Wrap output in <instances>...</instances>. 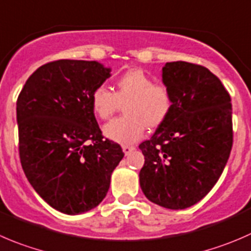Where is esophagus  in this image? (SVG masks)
<instances>
[{
  "instance_id": "34e87169",
  "label": "esophagus",
  "mask_w": 251,
  "mask_h": 251,
  "mask_svg": "<svg viewBox=\"0 0 251 251\" xmlns=\"http://www.w3.org/2000/svg\"><path fill=\"white\" fill-rule=\"evenodd\" d=\"M122 150H123V152H125V155H129V153H130L131 151L135 150V148H134V146L125 145V146H123V148H122Z\"/></svg>"
}]
</instances>
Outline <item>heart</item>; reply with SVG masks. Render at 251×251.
<instances>
[{
  "instance_id": "1",
  "label": "heart",
  "mask_w": 251,
  "mask_h": 251,
  "mask_svg": "<svg viewBox=\"0 0 251 251\" xmlns=\"http://www.w3.org/2000/svg\"><path fill=\"white\" fill-rule=\"evenodd\" d=\"M115 93L98 86L91 94V107L101 120H110L125 105V117L103 126V134L120 144H133L148 128H157L173 110L170 88L155 84L141 69H130L115 83Z\"/></svg>"
}]
</instances>
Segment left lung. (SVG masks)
Returning <instances> with one entry per match:
<instances>
[{"instance_id":"obj_1","label":"left lung","mask_w":251,"mask_h":251,"mask_svg":"<svg viewBox=\"0 0 251 251\" xmlns=\"http://www.w3.org/2000/svg\"><path fill=\"white\" fill-rule=\"evenodd\" d=\"M162 83L173 110L139 149L145 163L140 188L151 202L183 210L199 202L217 183L233 143L230 96L207 68L167 62Z\"/></svg>"}]
</instances>
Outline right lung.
Wrapping results in <instances>:
<instances>
[{
  "mask_svg": "<svg viewBox=\"0 0 251 251\" xmlns=\"http://www.w3.org/2000/svg\"><path fill=\"white\" fill-rule=\"evenodd\" d=\"M110 76L111 68L96 61L50 62L29 76L17 100L24 173L42 199L66 215L95 209L125 156L117 143L103 140L91 107L93 91Z\"/></svg>",
  "mask_w": 251,
  "mask_h": 251,
  "instance_id": "add662e5",
  "label": "right lung"
}]
</instances>
